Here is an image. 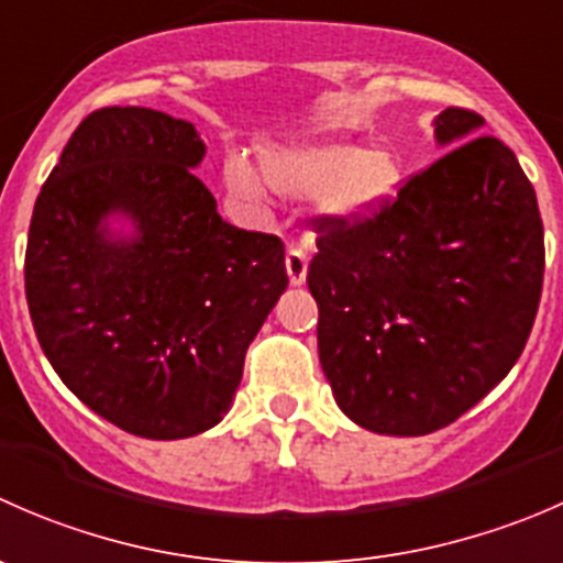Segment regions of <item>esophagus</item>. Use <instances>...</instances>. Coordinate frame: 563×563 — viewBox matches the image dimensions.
I'll return each mask as SVG.
<instances>
[{
	"instance_id": "obj_1",
	"label": "esophagus",
	"mask_w": 563,
	"mask_h": 563,
	"mask_svg": "<svg viewBox=\"0 0 563 563\" xmlns=\"http://www.w3.org/2000/svg\"><path fill=\"white\" fill-rule=\"evenodd\" d=\"M286 272H288V280H291V286H302V283L308 280V255L297 247L288 250Z\"/></svg>"
}]
</instances>
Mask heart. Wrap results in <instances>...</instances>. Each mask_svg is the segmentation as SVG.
<instances>
[{
	"mask_svg": "<svg viewBox=\"0 0 563 563\" xmlns=\"http://www.w3.org/2000/svg\"><path fill=\"white\" fill-rule=\"evenodd\" d=\"M261 172L266 185L288 198H316L329 223H365L391 201L400 185V161L389 146H362L345 139L264 146ZM225 196L242 207H261L264 181L242 157L223 166Z\"/></svg>",
	"mask_w": 563,
	"mask_h": 563,
	"instance_id": "1",
	"label": "heart"
}]
</instances>
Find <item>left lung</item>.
<instances>
[{"instance_id": "8db88e82", "label": "left lung", "mask_w": 563, "mask_h": 563, "mask_svg": "<svg viewBox=\"0 0 563 563\" xmlns=\"http://www.w3.org/2000/svg\"><path fill=\"white\" fill-rule=\"evenodd\" d=\"M444 157L365 223L318 220L308 288L340 411L382 435H428L518 362L537 318L544 234L518 157L465 108L435 117Z\"/></svg>"}]
</instances>
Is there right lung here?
I'll use <instances>...</instances> for the list:
<instances>
[{
	"label": "right lung",
	"mask_w": 563,
	"mask_h": 563,
	"mask_svg": "<svg viewBox=\"0 0 563 563\" xmlns=\"http://www.w3.org/2000/svg\"><path fill=\"white\" fill-rule=\"evenodd\" d=\"M203 155L185 119L100 108L32 212L40 349L84 406L141 439H190L229 413L247 345L288 286L283 242L218 214L190 172Z\"/></svg>",
	"instance_id": "add662e5"
}]
</instances>
